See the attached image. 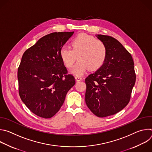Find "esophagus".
Here are the masks:
<instances>
[{"label": "esophagus", "instance_id": "esophagus-1", "mask_svg": "<svg viewBox=\"0 0 152 152\" xmlns=\"http://www.w3.org/2000/svg\"><path fill=\"white\" fill-rule=\"evenodd\" d=\"M75 79H76V81H80V80H82V78L80 76H75Z\"/></svg>", "mask_w": 152, "mask_h": 152}]
</instances>
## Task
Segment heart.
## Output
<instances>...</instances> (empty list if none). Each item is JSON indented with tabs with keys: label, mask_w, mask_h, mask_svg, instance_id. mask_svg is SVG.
<instances>
[{
	"label": "heart",
	"mask_w": 152,
	"mask_h": 152,
	"mask_svg": "<svg viewBox=\"0 0 152 152\" xmlns=\"http://www.w3.org/2000/svg\"><path fill=\"white\" fill-rule=\"evenodd\" d=\"M107 54L105 43L93 36L81 34L76 36L71 42V48L63 47L59 52L64 66L71 68L75 61H79L71 70L77 76L82 75L89 69L91 70L99 69L103 64Z\"/></svg>",
	"instance_id": "heart-1"
}]
</instances>
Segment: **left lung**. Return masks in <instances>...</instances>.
<instances>
[{
    "label": "left lung",
    "mask_w": 152,
    "mask_h": 152,
    "mask_svg": "<svg viewBox=\"0 0 152 152\" xmlns=\"http://www.w3.org/2000/svg\"><path fill=\"white\" fill-rule=\"evenodd\" d=\"M96 37L105 43L107 54L99 69L85 80V102L94 115L103 118L115 114L127 106L136 75L131 53L117 39L103 35Z\"/></svg>",
    "instance_id": "1"
}]
</instances>
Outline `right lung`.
Returning <instances> with one entry per match:
<instances>
[{"instance_id":"1","label":"right lung","mask_w":152,"mask_h":152,"mask_svg":"<svg viewBox=\"0 0 152 152\" xmlns=\"http://www.w3.org/2000/svg\"><path fill=\"white\" fill-rule=\"evenodd\" d=\"M73 33L53 32L42 37L21 58L17 72L18 93L28 109L38 117L54 116L76 83L59 55Z\"/></svg>"}]
</instances>
